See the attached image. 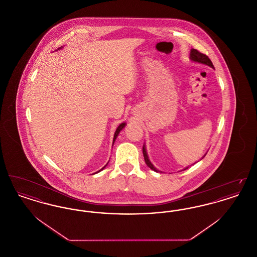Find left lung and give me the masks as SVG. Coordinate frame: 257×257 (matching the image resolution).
<instances>
[{
  "label": "left lung",
  "mask_w": 257,
  "mask_h": 257,
  "mask_svg": "<svg viewBox=\"0 0 257 257\" xmlns=\"http://www.w3.org/2000/svg\"><path fill=\"white\" fill-rule=\"evenodd\" d=\"M190 60L192 61H195V62H198V63H202V64L208 65V66H210L211 68H214V65H213L212 61H210V59L208 58L207 56L204 55V54H202V53H200V52H198L197 50L191 49V52H190ZM143 153H144V157H145V161H146V164H147V167L150 168L152 171H156V172H162V171H160L159 170H157V169L153 166V164L150 162V160L148 158V155H147V148H146L145 145H144V147H143ZM205 155H206V154H205ZM205 155H204V156H205ZM204 156H203L201 159H203ZM188 168H189V167L185 168L184 170H186V169H188Z\"/></svg>",
  "instance_id": "8db88e82"
}]
</instances>
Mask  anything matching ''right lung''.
<instances>
[{
  "instance_id": "obj_1",
  "label": "right lung",
  "mask_w": 257,
  "mask_h": 257,
  "mask_svg": "<svg viewBox=\"0 0 257 257\" xmlns=\"http://www.w3.org/2000/svg\"><path fill=\"white\" fill-rule=\"evenodd\" d=\"M61 48H60V49H61ZM56 51H57V50H56ZM125 125H126V123H125V122L120 123V124H119V125H118V127H117V128H116V130H115V132H114V135H113V140H112V145H113V144H114V142H115V140H116V138H117V136H118V134H119V133H120V131H121V130H122L123 128H124V127H125ZM107 165H108V163H107ZM107 165H106V166H107ZM106 166H104V167H103V168H102V169H101V170H100V171H96V172H95V173H98V172H99V171H103V170H104V169H105V168H106Z\"/></svg>"
}]
</instances>
